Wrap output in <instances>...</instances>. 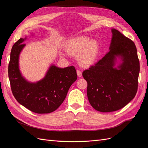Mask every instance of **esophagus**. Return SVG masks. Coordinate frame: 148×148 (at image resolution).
<instances>
[{"instance_id":"34e87169","label":"esophagus","mask_w":148,"mask_h":148,"mask_svg":"<svg viewBox=\"0 0 148 148\" xmlns=\"http://www.w3.org/2000/svg\"><path fill=\"white\" fill-rule=\"evenodd\" d=\"M77 75L78 77H81L82 76V71L79 70H77Z\"/></svg>"}]
</instances>
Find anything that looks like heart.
Wrapping results in <instances>:
<instances>
[{
    "instance_id": "obj_1",
    "label": "heart",
    "mask_w": 148,
    "mask_h": 148,
    "mask_svg": "<svg viewBox=\"0 0 148 148\" xmlns=\"http://www.w3.org/2000/svg\"><path fill=\"white\" fill-rule=\"evenodd\" d=\"M99 43L85 36H79L70 39L66 44V51L71 55L77 56V60L83 66H89L96 60L99 52Z\"/></svg>"
}]
</instances>
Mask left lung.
<instances>
[{"mask_svg":"<svg viewBox=\"0 0 148 148\" xmlns=\"http://www.w3.org/2000/svg\"><path fill=\"white\" fill-rule=\"evenodd\" d=\"M111 31L109 52L83 72L88 83L89 102L94 109L102 112L118 110L135 97L140 73L135 43L118 30ZM117 58L121 63L115 67Z\"/></svg>","mask_w":148,"mask_h":148,"instance_id":"left-lung-1","label":"left lung"}]
</instances>
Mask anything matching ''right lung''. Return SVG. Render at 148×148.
<instances>
[{"label": "right lung", "instance_id": "obj_1", "mask_svg": "<svg viewBox=\"0 0 148 148\" xmlns=\"http://www.w3.org/2000/svg\"><path fill=\"white\" fill-rule=\"evenodd\" d=\"M26 39L18 40L11 51L8 73L12 93L20 104L33 112H52L62 104L77 80V71L73 66L62 69L52 65L44 78L36 83L28 82L19 69V57Z\"/></svg>", "mask_w": 148, "mask_h": 148}]
</instances>
